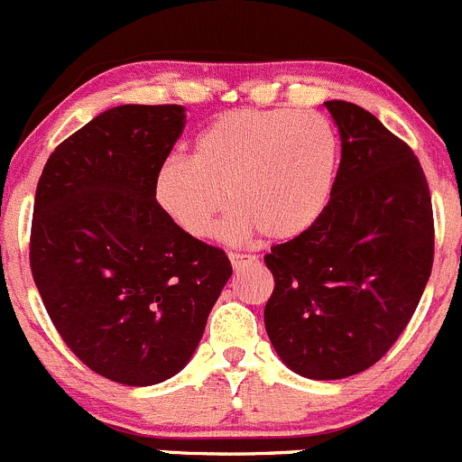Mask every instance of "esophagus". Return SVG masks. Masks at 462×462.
Instances as JSON below:
<instances>
[{"label":"esophagus","instance_id":"obj_1","mask_svg":"<svg viewBox=\"0 0 462 462\" xmlns=\"http://www.w3.org/2000/svg\"><path fill=\"white\" fill-rule=\"evenodd\" d=\"M229 260H231V264L236 269H242V267H246V264L258 263V258H255V255L240 254V251H229Z\"/></svg>","mask_w":462,"mask_h":462}]
</instances>
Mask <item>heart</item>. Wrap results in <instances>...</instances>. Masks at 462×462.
I'll return each instance as SVG.
<instances>
[{"instance_id":"1","label":"heart","mask_w":462,"mask_h":462,"mask_svg":"<svg viewBox=\"0 0 462 462\" xmlns=\"http://www.w3.org/2000/svg\"><path fill=\"white\" fill-rule=\"evenodd\" d=\"M339 141L319 112L290 107L236 109L195 141L190 159H166L154 177L162 211L193 237H208L225 211H236L225 236L263 231L291 240L312 229L328 208L337 177Z\"/></svg>"}]
</instances>
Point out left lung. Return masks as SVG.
<instances>
[{
  "label": "left lung",
  "instance_id": "8db88e82",
  "mask_svg": "<svg viewBox=\"0 0 462 462\" xmlns=\"http://www.w3.org/2000/svg\"><path fill=\"white\" fill-rule=\"evenodd\" d=\"M341 162L317 225L264 255L273 291L264 328L310 380H344L388 353L433 264V208L413 150L371 112L328 100Z\"/></svg>",
  "mask_w": 462,
  "mask_h": 462
}]
</instances>
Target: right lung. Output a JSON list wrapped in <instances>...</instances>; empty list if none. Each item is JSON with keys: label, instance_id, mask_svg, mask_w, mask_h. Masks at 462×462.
I'll return each instance as SVG.
<instances>
[{"label": "right lung", "instance_id": "add662e5", "mask_svg": "<svg viewBox=\"0 0 462 462\" xmlns=\"http://www.w3.org/2000/svg\"><path fill=\"white\" fill-rule=\"evenodd\" d=\"M184 121L181 105L107 109L53 150L35 190V287L71 353L118 384L180 373L233 272L154 198Z\"/></svg>", "mask_w": 462, "mask_h": 462}]
</instances>
